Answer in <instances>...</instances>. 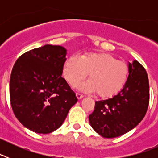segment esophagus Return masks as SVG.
Returning a JSON list of instances; mask_svg holds the SVG:
<instances>
[{"label":"esophagus","instance_id":"esophagus-1","mask_svg":"<svg viewBox=\"0 0 158 158\" xmlns=\"http://www.w3.org/2000/svg\"><path fill=\"white\" fill-rule=\"evenodd\" d=\"M76 96H77V98L78 100H81V99H82L84 97L83 95L81 94V93H76Z\"/></svg>","mask_w":158,"mask_h":158}]
</instances>
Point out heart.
I'll list each match as a JSON object with an SVG mask.
<instances>
[{"label": "heart", "mask_w": 158, "mask_h": 158, "mask_svg": "<svg viewBox=\"0 0 158 158\" xmlns=\"http://www.w3.org/2000/svg\"><path fill=\"white\" fill-rule=\"evenodd\" d=\"M63 76L71 86H75L89 73V80L79 86L84 92L110 98L123 87L128 76V65L107 53H90L80 58L71 56L63 65Z\"/></svg>", "instance_id": "obj_1"}]
</instances>
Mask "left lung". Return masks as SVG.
I'll use <instances>...</instances> for the list:
<instances>
[{
  "label": "left lung",
  "mask_w": 158,
  "mask_h": 158,
  "mask_svg": "<svg viewBox=\"0 0 158 158\" xmlns=\"http://www.w3.org/2000/svg\"><path fill=\"white\" fill-rule=\"evenodd\" d=\"M127 81L112 98L96 101L89 116L96 132L106 139L127 133L142 120L150 101L149 79L145 68L138 61L128 64Z\"/></svg>",
  "instance_id": "8db88e82"
}]
</instances>
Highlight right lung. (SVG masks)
Here are the masks:
<instances>
[{
    "label": "right lung",
    "mask_w": 158,
    "mask_h": 158,
    "mask_svg": "<svg viewBox=\"0 0 158 158\" xmlns=\"http://www.w3.org/2000/svg\"><path fill=\"white\" fill-rule=\"evenodd\" d=\"M66 50L45 45L22 54L12 68L9 94L12 111L23 126L38 134L51 133L77 102L62 77Z\"/></svg>",
    "instance_id": "add662e5"
}]
</instances>
